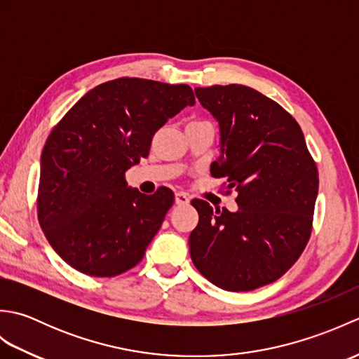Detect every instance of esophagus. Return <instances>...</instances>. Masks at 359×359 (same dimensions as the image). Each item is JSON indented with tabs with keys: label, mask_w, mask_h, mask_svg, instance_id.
Listing matches in <instances>:
<instances>
[{
	"label": "esophagus",
	"mask_w": 359,
	"mask_h": 359,
	"mask_svg": "<svg viewBox=\"0 0 359 359\" xmlns=\"http://www.w3.org/2000/svg\"><path fill=\"white\" fill-rule=\"evenodd\" d=\"M175 203H177V205H188V203H189L188 194L184 193V191L175 193Z\"/></svg>",
	"instance_id": "esophagus-1"
}]
</instances>
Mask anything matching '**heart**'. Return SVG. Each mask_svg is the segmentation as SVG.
<instances>
[{"mask_svg":"<svg viewBox=\"0 0 359 359\" xmlns=\"http://www.w3.org/2000/svg\"><path fill=\"white\" fill-rule=\"evenodd\" d=\"M191 123H207V121H191Z\"/></svg>","mask_w":359,"mask_h":359,"instance_id":"obj_1","label":"heart"}]
</instances>
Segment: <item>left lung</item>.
<instances>
[{
	"label": "left lung",
	"instance_id": "1",
	"mask_svg": "<svg viewBox=\"0 0 359 359\" xmlns=\"http://www.w3.org/2000/svg\"><path fill=\"white\" fill-rule=\"evenodd\" d=\"M217 120L220 156L211 165L238 191V211L194 199L199 224L189 255L205 278L228 292L279 279L306 248L318 196V168L301 126L271 98L242 85L196 88Z\"/></svg>",
	"mask_w": 359,
	"mask_h": 359
}]
</instances>
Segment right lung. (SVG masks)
Masks as SVG:
<instances>
[{
  "label": "right lung",
  "mask_w": 359,
  "mask_h": 359,
  "mask_svg": "<svg viewBox=\"0 0 359 359\" xmlns=\"http://www.w3.org/2000/svg\"><path fill=\"white\" fill-rule=\"evenodd\" d=\"M194 103L188 85L123 77L90 89L52 129L41 154L38 220L72 269L112 278L142 261L174 194L165 187L142 194L125 172L148 157L168 118Z\"/></svg>",
  "instance_id": "obj_1"
}]
</instances>
